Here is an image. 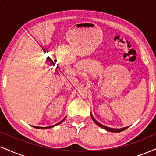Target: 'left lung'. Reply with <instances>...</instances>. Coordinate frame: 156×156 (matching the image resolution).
<instances>
[{
	"instance_id": "8db88e82",
	"label": "left lung",
	"mask_w": 156,
	"mask_h": 156,
	"mask_svg": "<svg viewBox=\"0 0 156 156\" xmlns=\"http://www.w3.org/2000/svg\"><path fill=\"white\" fill-rule=\"evenodd\" d=\"M91 117H92V119H93V121L94 122L96 123L97 125H98V126H100L101 128H103V129L108 130V131H110V132H114V133H119V132H122L123 131V130H125V129H127V128H128V127H125V128H119V129H116V128H108V127H106L105 126V125H103L102 124H101L100 122H98V121L96 120L95 119H94V117H93L92 113H91Z\"/></svg>"
}]
</instances>
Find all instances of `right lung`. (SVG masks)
I'll return each instance as SVG.
<instances>
[{
	"label": "right lung",
	"mask_w": 156,
	"mask_h": 156,
	"mask_svg": "<svg viewBox=\"0 0 156 156\" xmlns=\"http://www.w3.org/2000/svg\"><path fill=\"white\" fill-rule=\"evenodd\" d=\"M64 119H65V118H64ZM64 119H63V120H62L61 122H59L58 123H57V124H55V125H52V126H49V127H37V126H33L34 128H38V129H47V128H53V127H54V126H55V125H58V124H60V123H62V122H63L64 120Z\"/></svg>",
	"instance_id": "right-lung-1"
}]
</instances>
